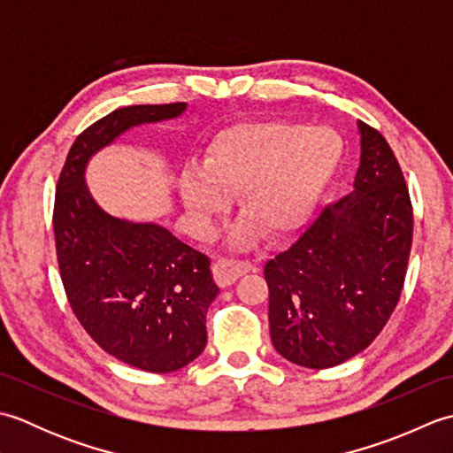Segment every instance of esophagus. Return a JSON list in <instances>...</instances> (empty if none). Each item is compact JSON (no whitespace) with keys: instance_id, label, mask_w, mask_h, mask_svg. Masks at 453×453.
<instances>
[{"instance_id":"1","label":"esophagus","mask_w":453,"mask_h":453,"mask_svg":"<svg viewBox=\"0 0 453 453\" xmlns=\"http://www.w3.org/2000/svg\"><path fill=\"white\" fill-rule=\"evenodd\" d=\"M253 265L247 261H237V258H218L214 263V280L224 288L234 284L239 276L251 271Z\"/></svg>"}]
</instances>
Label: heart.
<instances>
[{
	"label": "heart",
	"mask_w": 453,
	"mask_h": 453,
	"mask_svg": "<svg viewBox=\"0 0 453 453\" xmlns=\"http://www.w3.org/2000/svg\"><path fill=\"white\" fill-rule=\"evenodd\" d=\"M342 159L334 130L292 120L249 122L221 132L200 169L180 179V196L195 224L208 232L229 208V196L251 221L237 232L247 242L261 232L278 239L300 227L331 185Z\"/></svg>",
	"instance_id": "obj_1"
}]
</instances>
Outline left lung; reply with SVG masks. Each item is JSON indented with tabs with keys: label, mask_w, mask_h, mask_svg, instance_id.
Returning <instances> with one entry per match:
<instances>
[{
	"label": "left lung",
	"mask_w": 453,
	"mask_h": 453,
	"mask_svg": "<svg viewBox=\"0 0 453 453\" xmlns=\"http://www.w3.org/2000/svg\"><path fill=\"white\" fill-rule=\"evenodd\" d=\"M354 190L265 265L276 352L325 370L368 349L395 310L412 245V204L395 153L358 122Z\"/></svg>",
	"instance_id": "1"
}]
</instances>
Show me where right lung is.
<instances>
[{"label":"right lung","instance_id":"add662e5","mask_svg":"<svg viewBox=\"0 0 453 453\" xmlns=\"http://www.w3.org/2000/svg\"><path fill=\"white\" fill-rule=\"evenodd\" d=\"M185 103L134 104L85 128L67 153L54 200V239L73 315L104 352L167 373L204 350L206 313L219 288L210 258L157 224L109 216L85 185L91 156L146 122L177 119Z\"/></svg>","mask_w":453,"mask_h":453}]
</instances>
